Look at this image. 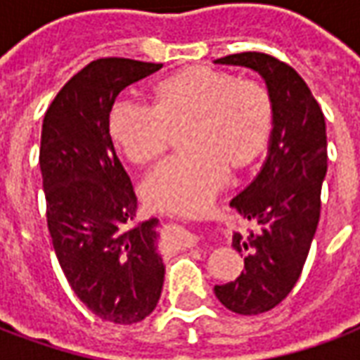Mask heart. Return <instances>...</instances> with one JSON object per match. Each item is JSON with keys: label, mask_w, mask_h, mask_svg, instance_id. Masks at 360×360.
Masks as SVG:
<instances>
[{"label": "heart", "mask_w": 360, "mask_h": 360, "mask_svg": "<svg viewBox=\"0 0 360 360\" xmlns=\"http://www.w3.org/2000/svg\"><path fill=\"white\" fill-rule=\"evenodd\" d=\"M152 110L117 102L108 117L115 148L136 167L156 165L183 136L185 158L150 175L142 195L150 208L177 216L202 212L226 173L237 175L262 156L274 127V103L262 82L185 67L150 89Z\"/></svg>", "instance_id": "obj_1"}]
</instances>
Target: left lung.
Instances as JSON below:
<instances>
[{
  "label": "left lung",
  "mask_w": 360,
  "mask_h": 360,
  "mask_svg": "<svg viewBox=\"0 0 360 360\" xmlns=\"http://www.w3.org/2000/svg\"><path fill=\"white\" fill-rule=\"evenodd\" d=\"M216 63L257 71L274 103L262 169L231 200L258 231H250L249 237L233 233V249L245 255V270L233 281L214 287L226 309L250 316L268 312L285 299L309 257L328 169L326 121L307 82L283 61L245 51Z\"/></svg>",
  "instance_id": "obj_1"
}]
</instances>
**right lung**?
<instances>
[{"instance_id":"add662e5","label":"right lung","mask_w":360,"mask_h":360,"mask_svg":"<svg viewBox=\"0 0 360 360\" xmlns=\"http://www.w3.org/2000/svg\"><path fill=\"white\" fill-rule=\"evenodd\" d=\"M160 69L96 59L59 90L42 123L40 169L53 250L75 295L113 324L144 320L164 285L158 219L133 224L136 196L108 133L119 92Z\"/></svg>"}]
</instances>
